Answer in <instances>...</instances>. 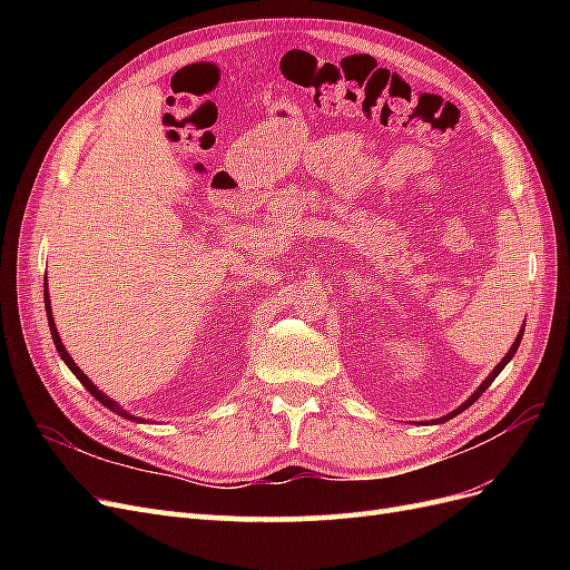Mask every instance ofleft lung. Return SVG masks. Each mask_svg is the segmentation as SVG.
Returning <instances> with one entry per match:
<instances>
[{
	"instance_id": "8db88e82",
	"label": "left lung",
	"mask_w": 570,
	"mask_h": 570,
	"mask_svg": "<svg viewBox=\"0 0 570 570\" xmlns=\"http://www.w3.org/2000/svg\"><path fill=\"white\" fill-rule=\"evenodd\" d=\"M523 331H525V323H523V327H521V333H519V337H515V342L511 344V350L507 352V356H504L502 361H499V364H497V366L492 368V373H490V375L485 377V381H482V383H480V387H478V390H475V392H473V394L469 396V400H465V402H463V404H461L459 409H454L452 413H446V416L438 419L435 423H444V421H450V419L459 416V413H461V411H465V409H469V406H471V404H473V402L478 400V396H480L482 392H485V390H488V387H490V385L494 383V377H497L499 373H502V371H504V366H507V364H509V361L513 358V354H515V352H519V344H521V340H523Z\"/></svg>"
}]
</instances>
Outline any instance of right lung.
I'll list each match as a JSON object with an SVG mask.
<instances>
[{"label": "right lung", "mask_w": 570, "mask_h": 570, "mask_svg": "<svg viewBox=\"0 0 570 570\" xmlns=\"http://www.w3.org/2000/svg\"><path fill=\"white\" fill-rule=\"evenodd\" d=\"M45 308H47V321H49V333H51V340H55V347H57V352H59V356L63 358V364L71 368V373L78 377V381L85 385V390H88L97 402H101L105 404L109 411H114V413H118V416H124V419H128V421H137V423H147V421H142L140 416H132V413H128L124 406L120 404H116L114 400H109V396L101 392L88 375H85L78 366H76V361L71 358V354L66 352V347H63V342H61V337H59V333H57V323H55V316H51V304H49V289H47V283H45Z\"/></svg>", "instance_id": "add662e5"}]
</instances>
